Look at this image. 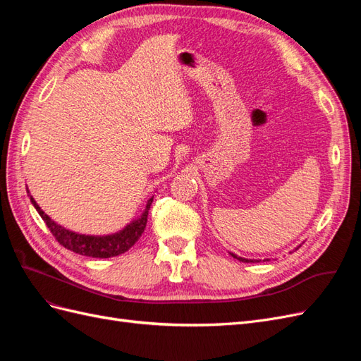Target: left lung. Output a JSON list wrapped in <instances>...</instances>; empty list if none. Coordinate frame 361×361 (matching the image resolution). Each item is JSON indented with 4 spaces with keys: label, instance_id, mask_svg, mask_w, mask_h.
Masks as SVG:
<instances>
[{
    "label": "left lung",
    "instance_id": "8db88e82",
    "mask_svg": "<svg viewBox=\"0 0 361 361\" xmlns=\"http://www.w3.org/2000/svg\"><path fill=\"white\" fill-rule=\"evenodd\" d=\"M295 250H297V248H295ZM235 259H238L239 262H247V264H250V262H251V264H255V262H259V260H256V259H245V257H239V256H236V255H233V253H231ZM268 260V259H267Z\"/></svg>",
    "mask_w": 361,
    "mask_h": 361
}]
</instances>
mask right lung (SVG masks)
Masks as SVG:
<instances>
[{"label": "right lung", "mask_w": 361, "mask_h": 361, "mask_svg": "<svg viewBox=\"0 0 361 361\" xmlns=\"http://www.w3.org/2000/svg\"><path fill=\"white\" fill-rule=\"evenodd\" d=\"M27 192L30 194L28 188ZM30 200L32 206L36 207V211L42 216V220L47 223L48 228L51 233L56 236L57 241L73 253H78L82 256H89V257H99V259H106V257H114L125 253L130 247H133L141 236V233L145 232L146 223H147V215L150 204L154 202V197L147 200L146 209L143 211L138 218L130 221L128 226H125L122 231H118L111 235H81L69 231V228H64L63 226L57 224L54 220H51V216L47 215L40 209V206L36 203V200L32 199V195H30Z\"/></svg>", "instance_id": "add662e5"}]
</instances>
